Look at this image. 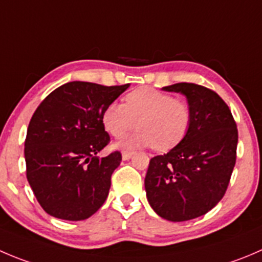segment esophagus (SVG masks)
<instances>
[{"instance_id":"esophagus-1","label":"esophagus","mask_w":262,"mask_h":262,"mask_svg":"<svg viewBox=\"0 0 262 262\" xmlns=\"http://www.w3.org/2000/svg\"><path fill=\"white\" fill-rule=\"evenodd\" d=\"M133 156V152H123V154H121V157H123V160H129L130 159V157Z\"/></svg>"}]
</instances>
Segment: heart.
<instances>
[{"label": "heart", "mask_w": 262, "mask_h": 262, "mask_svg": "<svg viewBox=\"0 0 262 262\" xmlns=\"http://www.w3.org/2000/svg\"><path fill=\"white\" fill-rule=\"evenodd\" d=\"M124 100L125 103L111 102L102 114L103 126L115 138L133 130L138 121L139 130L119 142V148L154 146L159 151H166L187 134L190 107L185 101L175 100L169 93L149 87L137 88Z\"/></svg>", "instance_id": "heart-1"}]
</instances>
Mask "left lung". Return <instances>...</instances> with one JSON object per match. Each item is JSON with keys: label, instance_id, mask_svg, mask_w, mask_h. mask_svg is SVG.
<instances>
[{"label": "left lung", "instance_id": "1", "mask_svg": "<svg viewBox=\"0 0 262 262\" xmlns=\"http://www.w3.org/2000/svg\"><path fill=\"white\" fill-rule=\"evenodd\" d=\"M185 96L190 124L167 154L149 160L144 178L148 204L169 222H187L214 209L225 194L237 155L238 130L217 93L193 83L162 88Z\"/></svg>", "mask_w": 262, "mask_h": 262}]
</instances>
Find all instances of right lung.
<instances>
[{
	"label": "right lung",
	"mask_w": 262,
	"mask_h": 262,
	"mask_svg": "<svg viewBox=\"0 0 262 262\" xmlns=\"http://www.w3.org/2000/svg\"><path fill=\"white\" fill-rule=\"evenodd\" d=\"M128 88L69 82L51 92L33 114L24 148L27 179L48 215L85 220L106 201L121 155L97 156L110 142L102 114Z\"/></svg>",
	"instance_id": "add662e5"
}]
</instances>
